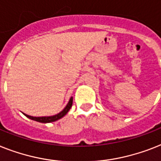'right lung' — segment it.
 I'll list each match as a JSON object with an SVG mask.
<instances>
[{
    "instance_id": "add662e5",
    "label": "right lung",
    "mask_w": 161,
    "mask_h": 161,
    "mask_svg": "<svg viewBox=\"0 0 161 161\" xmlns=\"http://www.w3.org/2000/svg\"><path fill=\"white\" fill-rule=\"evenodd\" d=\"M72 105H73V97L69 99V103L67 104V106L65 107L64 109L60 112L59 113H58L57 115H54V116H51V117H31V116H29V115H24L25 117H27L28 118L31 119V120H34V121H39V122H42V123H49V122H53V121H55L58 119L62 118L63 117H64L65 115L67 114L68 112L70 110Z\"/></svg>"
}]
</instances>
